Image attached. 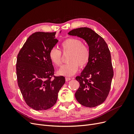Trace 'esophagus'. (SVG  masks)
<instances>
[{
    "label": "esophagus",
    "instance_id": "obj_1",
    "mask_svg": "<svg viewBox=\"0 0 134 134\" xmlns=\"http://www.w3.org/2000/svg\"><path fill=\"white\" fill-rule=\"evenodd\" d=\"M70 80H71L70 78H68V77H66L65 78V80L66 81V82H68V81H69Z\"/></svg>",
    "mask_w": 134,
    "mask_h": 134
}]
</instances>
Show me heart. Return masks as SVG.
<instances>
[{"label": "heart", "mask_w": 134, "mask_h": 134, "mask_svg": "<svg viewBox=\"0 0 134 134\" xmlns=\"http://www.w3.org/2000/svg\"><path fill=\"white\" fill-rule=\"evenodd\" d=\"M61 49L63 53L69 52L67 59V64L64 65L58 71L60 75L70 76L74 75L80 67L86 66L90 60L91 51L89 47L83 44L78 38L70 37L65 40L61 43ZM48 56L51 63L56 66L62 63V54L60 50L52 48L50 50Z\"/></svg>", "instance_id": "obj_1"}]
</instances>
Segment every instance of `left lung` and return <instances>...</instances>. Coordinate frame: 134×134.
<instances>
[{"label":"left lung","instance_id":"left-lung-1","mask_svg":"<svg viewBox=\"0 0 134 134\" xmlns=\"http://www.w3.org/2000/svg\"><path fill=\"white\" fill-rule=\"evenodd\" d=\"M68 34L84 39L91 51L88 63L75 78L80 84L75 98L85 107H96L104 102L110 91L113 76L110 51L104 39L90 28H76Z\"/></svg>","mask_w":134,"mask_h":134}]
</instances>
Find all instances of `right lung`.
Returning a JSON list of instances; mask_svg holds the SVG:
<instances>
[{"mask_svg":"<svg viewBox=\"0 0 134 134\" xmlns=\"http://www.w3.org/2000/svg\"><path fill=\"white\" fill-rule=\"evenodd\" d=\"M55 34L35 32L28 38L17 56L18 87L27 104L37 111L53 106L65 82L64 76L54 75V68L48 56L50 50L58 42Z\"/></svg>","mask_w":134,"mask_h":134,"instance_id":"1","label":"right lung"}]
</instances>
